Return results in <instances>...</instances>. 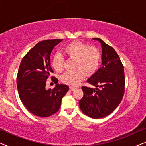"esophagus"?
Wrapping results in <instances>:
<instances>
[{
	"label": "esophagus",
	"instance_id": "1",
	"mask_svg": "<svg viewBox=\"0 0 146 146\" xmlns=\"http://www.w3.org/2000/svg\"><path fill=\"white\" fill-rule=\"evenodd\" d=\"M75 89H76V88H75V87H69V90L70 91H74L75 90Z\"/></svg>",
	"mask_w": 146,
	"mask_h": 146
}]
</instances>
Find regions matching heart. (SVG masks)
Here are the masks:
<instances>
[{
	"label": "heart",
	"mask_w": 146,
	"mask_h": 146,
	"mask_svg": "<svg viewBox=\"0 0 146 146\" xmlns=\"http://www.w3.org/2000/svg\"><path fill=\"white\" fill-rule=\"evenodd\" d=\"M64 52L70 59L75 60L74 71L67 72L61 76V81L69 86H76L87 75L94 74L100 67L102 55L95 46H89L84 42L75 40L67 44ZM65 59L61 54L56 53L52 59V67L56 71L62 72Z\"/></svg>",
	"instance_id": "1"
}]
</instances>
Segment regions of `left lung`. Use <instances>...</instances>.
<instances>
[{
  "label": "left lung",
  "mask_w": 146,
  "mask_h": 146,
  "mask_svg": "<svg viewBox=\"0 0 146 146\" xmlns=\"http://www.w3.org/2000/svg\"><path fill=\"white\" fill-rule=\"evenodd\" d=\"M102 47V66L87 80L96 89L82 86L83 96L79 101L85 115L93 119L106 117L115 110L125 91L123 65L112 46L99 38Z\"/></svg>",
  "instance_id": "left-lung-1"
}]
</instances>
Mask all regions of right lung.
Returning <instances> with one entry per match:
<instances>
[{"label":"right lung","mask_w":146,"mask_h":146,"mask_svg":"<svg viewBox=\"0 0 146 146\" xmlns=\"http://www.w3.org/2000/svg\"><path fill=\"white\" fill-rule=\"evenodd\" d=\"M62 39L40 41L23 58L17 73V83L19 98L31 113L46 117L57 112L62 98L69 91L67 85L57 83L58 79L51 77L57 84L55 88L46 89V80L53 73L50 67V55L53 48Z\"/></svg>","instance_id":"add662e5"}]
</instances>
